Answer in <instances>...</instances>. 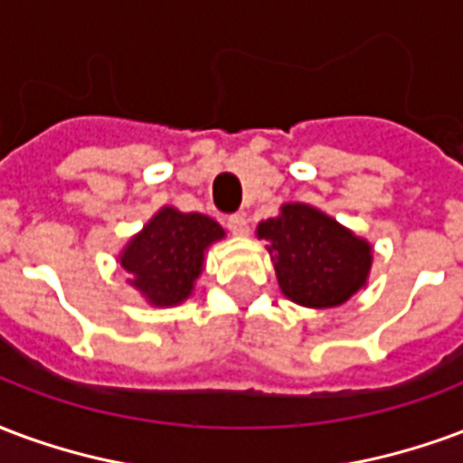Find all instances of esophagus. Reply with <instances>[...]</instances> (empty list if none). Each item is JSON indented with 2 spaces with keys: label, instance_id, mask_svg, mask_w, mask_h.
Listing matches in <instances>:
<instances>
[{
  "label": "esophagus",
  "instance_id": "1",
  "mask_svg": "<svg viewBox=\"0 0 463 463\" xmlns=\"http://www.w3.org/2000/svg\"><path fill=\"white\" fill-rule=\"evenodd\" d=\"M227 227L232 234L244 236L249 234V219H246L244 212H236V214H232V217L227 219Z\"/></svg>",
  "mask_w": 463,
  "mask_h": 463
}]
</instances>
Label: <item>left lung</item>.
<instances>
[{"label":"left lung","instance_id":"8db88e82","mask_svg":"<svg viewBox=\"0 0 463 463\" xmlns=\"http://www.w3.org/2000/svg\"><path fill=\"white\" fill-rule=\"evenodd\" d=\"M281 291L308 308H333L365 286L373 249L308 204H286L259 224Z\"/></svg>","mask_w":463,"mask_h":463}]
</instances>
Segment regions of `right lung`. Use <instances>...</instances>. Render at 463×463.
I'll return each mask as SVG.
<instances>
[{"label": "right lung", "instance_id": "1", "mask_svg": "<svg viewBox=\"0 0 463 463\" xmlns=\"http://www.w3.org/2000/svg\"><path fill=\"white\" fill-rule=\"evenodd\" d=\"M222 236L224 229L214 219L165 207L125 246L120 266L147 301L175 306L190 296L204 264V249Z\"/></svg>", "mask_w": 463, "mask_h": 463}]
</instances>
